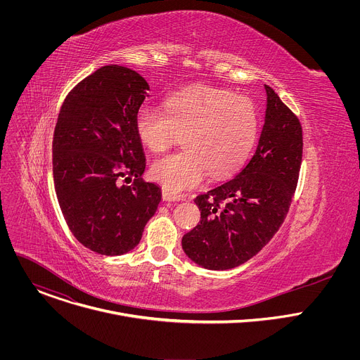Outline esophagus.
I'll list each match as a JSON object with an SVG mask.
<instances>
[{
	"mask_svg": "<svg viewBox=\"0 0 360 360\" xmlns=\"http://www.w3.org/2000/svg\"><path fill=\"white\" fill-rule=\"evenodd\" d=\"M162 199H164V200H176V199H179V196L171 193L168 189L164 188V189H162Z\"/></svg>",
	"mask_w": 360,
	"mask_h": 360,
	"instance_id": "obj_1",
	"label": "esophagus"
}]
</instances>
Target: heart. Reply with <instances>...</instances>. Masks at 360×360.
Returning a JSON list of instances; mask_svg holds the SVG:
<instances>
[{
	"label": "heart",
	"instance_id": "1",
	"mask_svg": "<svg viewBox=\"0 0 360 360\" xmlns=\"http://www.w3.org/2000/svg\"><path fill=\"white\" fill-rule=\"evenodd\" d=\"M142 105L135 118L141 142L164 152L181 135L182 150L157 160L150 175L171 193L198 185L207 172L214 179L232 175L248 158L258 134V112L243 95L211 86H191L165 102Z\"/></svg>",
	"mask_w": 360,
	"mask_h": 360
}]
</instances>
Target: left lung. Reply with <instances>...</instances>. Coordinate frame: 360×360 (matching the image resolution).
Masks as SVG:
<instances>
[{
  "label": "left lung",
  "instance_id": "8db88e82",
  "mask_svg": "<svg viewBox=\"0 0 360 360\" xmlns=\"http://www.w3.org/2000/svg\"><path fill=\"white\" fill-rule=\"evenodd\" d=\"M265 89V125L252 158L236 176L195 198L200 221L184 235L182 248L207 269H231L258 253L283 224L295 195L302 125L269 85Z\"/></svg>",
  "mask_w": 360,
  "mask_h": 360
}]
</instances>
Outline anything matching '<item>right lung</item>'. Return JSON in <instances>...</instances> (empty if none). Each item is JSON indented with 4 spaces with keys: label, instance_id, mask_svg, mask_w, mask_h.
<instances>
[{
    "label": "right lung",
    "instance_id": "1",
    "mask_svg": "<svg viewBox=\"0 0 360 360\" xmlns=\"http://www.w3.org/2000/svg\"><path fill=\"white\" fill-rule=\"evenodd\" d=\"M146 81L105 65L65 96L53 139V174L60 208L72 235L107 256L134 249L161 202L158 185L142 179L145 155L135 118ZM124 179L131 186H120Z\"/></svg>",
    "mask_w": 360,
    "mask_h": 360
}]
</instances>
